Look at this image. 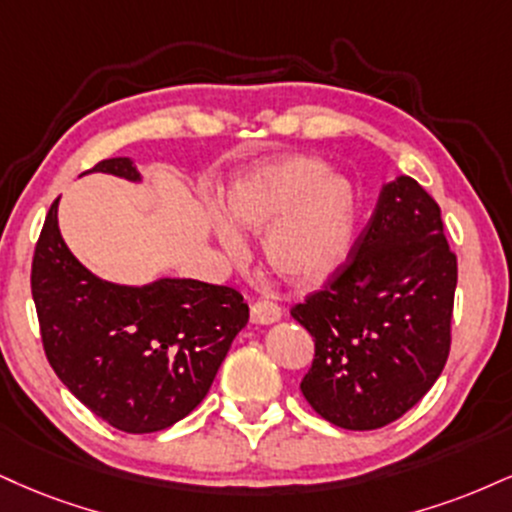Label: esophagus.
I'll return each instance as SVG.
<instances>
[{
	"instance_id": "34e87169",
	"label": "esophagus",
	"mask_w": 512,
	"mask_h": 512,
	"mask_svg": "<svg viewBox=\"0 0 512 512\" xmlns=\"http://www.w3.org/2000/svg\"><path fill=\"white\" fill-rule=\"evenodd\" d=\"M250 319L252 324H274L281 319V307L272 303V300H257L250 307Z\"/></svg>"
}]
</instances>
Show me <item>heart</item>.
<instances>
[{
  "label": "heart",
  "instance_id": "1",
  "mask_svg": "<svg viewBox=\"0 0 512 512\" xmlns=\"http://www.w3.org/2000/svg\"><path fill=\"white\" fill-rule=\"evenodd\" d=\"M231 217L243 229L267 233L264 252L276 272L300 283L329 276L353 243L357 200L346 178L312 157L269 164L243 181L231 197ZM219 240L231 257L245 243L231 221L219 224Z\"/></svg>",
  "mask_w": 512,
  "mask_h": 512
}]
</instances>
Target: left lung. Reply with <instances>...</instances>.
I'll list each match as a JSON object with an SVG mask.
<instances>
[{
  "instance_id": "1",
  "label": "left lung",
  "mask_w": 512,
  "mask_h": 512,
  "mask_svg": "<svg viewBox=\"0 0 512 512\" xmlns=\"http://www.w3.org/2000/svg\"><path fill=\"white\" fill-rule=\"evenodd\" d=\"M458 260L415 178L386 183L346 262L291 307L315 360L300 391L326 422L386 427L434 386L451 353Z\"/></svg>"
}]
</instances>
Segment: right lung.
Returning a JSON list of instances; mask_svg holds the SVG:
<instances>
[{
	"instance_id": "right-lung-1",
	"label": "right lung",
	"mask_w": 512,
	"mask_h": 512,
	"mask_svg": "<svg viewBox=\"0 0 512 512\" xmlns=\"http://www.w3.org/2000/svg\"><path fill=\"white\" fill-rule=\"evenodd\" d=\"M140 181L128 157L92 169ZM49 207L33 255L42 348L57 377L90 412L126 434L162 432L190 415L248 324L243 295L195 279L116 286L66 248Z\"/></svg>"
}]
</instances>
